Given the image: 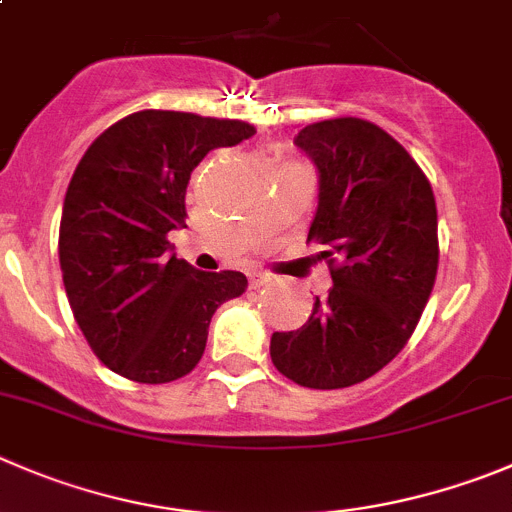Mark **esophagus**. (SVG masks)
<instances>
[{"label":"esophagus","instance_id":"obj_1","mask_svg":"<svg viewBox=\"0 0 512 512\" xmlns=\"http://www.w3.org/2000/svg\"><path fill=\"white\" fill-rule=\"evenodd\" d=\"M269 276L266 274H261V271H253L251 276H248V284H251V289H259V286H264V284H269Z\"/></svg>","mask_w":512,"mask_h":512}]
</instances>
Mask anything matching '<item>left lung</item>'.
<instances>
[{
	"label": "left lung",
	"mask_w": 512,
	"mask_h": 512,
	"mask_svg": "<svg viewBox=\"0 0 512 512\" xmlns=\"http://www.w3.org/2000/svg\"><path fill=\"white\" fill-rule=\"evenodd\" d=\"M294 143L319 175L309 241L339 264L306 324L274 332L271 362L301 387H352L402 352L425 311L440 256L435 196L412 155L367 120L306 125Z\"/></svg>",
	"instance_id": "1"
}]
</instances>
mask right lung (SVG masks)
Here are the masks:
<instances>
[{"label":"right lung","instance_id":"right-lung-1","mask_svg":"<svg viewBox=\"0 0 512 512\" xmlns=\"http://www.w3.org/2000/svg\"><path fill=\"white\" fill-rule=\"evenodd\" d=\"M253 133L241 120L143 110L110 125L77 163L60 221L62 281L87 344L120 377H186L211 316L246 291L241 271L175 259L168 233L186 228L188 180L208 150Z\"/></svg>","mask_w":512,"mask_h":512}]
</instances>
